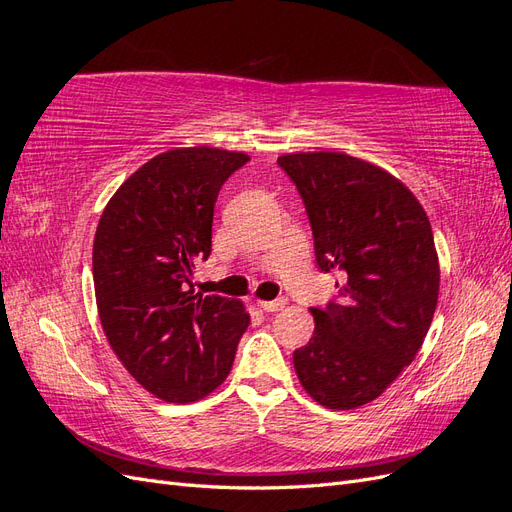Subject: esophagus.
<instances>
[{"label":"esophagus","mask_w":512,"mask_h":512,"mask_svg":"<svg viewBox=\"0 0 512 512\" xmlns=\"http://www.w3.org/2000/svg\"><path fill=\"white\" fill-rule=\"evenodd\" d=\"M258 305H260V309H265V312H280V309H284V305H286V299L280 297L275 301H258Z\"/></svg>","instance_id":"esophagus-1"}]
</instances>
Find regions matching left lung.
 I'll return each mask as SVG.
<instances>
[{"label":"left lung","mask_w":512,"mask_h":512,"mask_svg":"<svg viewBox=\"0 0 512 512\" xmlns=\"http://www.w3.org/2000/svg\"><path fill=\"white\" fill-rule=\"evenodd\" d=\"M277 164L297 188L320 271L337 299L312 307V339L294 350L320 406L369 404L412 363L438 305L440 267L421 203L386 170L339 151L290 153Z\"/></svg>","instance_id":"obj_1"}]
</instances>
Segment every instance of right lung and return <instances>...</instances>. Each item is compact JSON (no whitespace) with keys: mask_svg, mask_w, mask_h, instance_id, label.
Returning <instances> with one entry per match:
<instances>
[{"mask_svg":"<svg viewBox=\"0 0 512 512\" xmlns=\"http://www.w3.org/2000/svg\"><path fill=\"white\" fill-rule=\"evenodd\" d=\"M250 156L215 147L160 153L108 200L94 239L102 329L149 393L190 404L226 380L250 316L237 299L194 294L211 254L213 207Z\"/></svg>","mask_w":512,"mask_h":512,"instance_id":"obj_1","label":"right lung"}]
</instances>
